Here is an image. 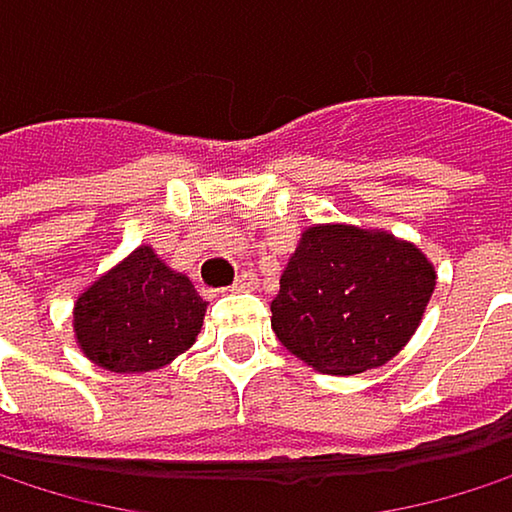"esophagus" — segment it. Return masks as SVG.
Segmentation results:
<instances>
[{
  "label": "esophagus",
  "instance_id": "obj_1",
  "mask_svg": "<svg viewBox=\"0 0 512 512\" xmlns=\"http://www.w3.org/2000/svg\"><path fill=\"white\" fill-rule=\"evenodd\" d=\"M254 288H258V276L254 273H239L233 282V291H254Z\"/></svg>",
  "mask_w": 512,
  "mask_h": 512
}]
</instances>
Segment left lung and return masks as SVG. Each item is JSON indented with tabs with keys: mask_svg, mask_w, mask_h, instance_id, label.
<instances>
[{
	"mask_svg": "<svg viewBox=\"0 0 512 512\" xmlns=\"http://www.w3.org/2000/svg\"><path fill=\"white\" fill-rule=\"evenodd\" d=\"M434 285L437 270L419 245L388 230L312 224L282 270L270 324L312 370L355 376L410 343Z\"/></svg>",
	"mask_w": 512,
	"mask_h": 512,
	"instance_id": "obj_1",
	"label": "left lung"
}]
</instances>
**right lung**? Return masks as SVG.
Wrapping results in <instances>:
<instances>
[{
  "instance_id": "right-lung-1",
  "label": "right lung",
  "mask_w": 512,
  "mask_h": 512,
  "mask_svg": "<svg viewBox=\"0 0 512 512\" xmlns=\"http://www.w3.org/2000/svg\"><path fill=\"white\" fill-rule=\"evenodd\" d=\"M206 300L185 273L151 245L90 282L72 309V331L84 358L108 373H151L185 355L203 327Z\"/></svg>"
}]
</instances>
